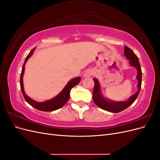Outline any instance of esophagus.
Returning <instances> with one entry per match:
<instances>
[{"label": "esophagus", "mask_w": 160, "mask_h": 160, "mask_svg": "<svg viewBox=\"0 0 160 160\" xmlns=\"http://www.w3.org/2000/svg\"><path fill=\"white\" fill-rule=\"evenodd\" d=\"M91 75H92V72H91V71H87L85 72V73H84L83 77H90Z\"/></svg>", "instance_id": "34e87169"}]
</instances>
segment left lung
Returning a JSON list of instances; mask_svg holds the SVG:
<instances>
[{"instance_id": "8db88e82", "label": "left lung", "mask_w": 160, "mask_h": 160, "mask_svg": "<svg viewBox=\"0 0 160 160\" xmlns=\"http://www.w3.org/2000/svg\"><path fill=\"white\" fill-rule=\"evenodd\" d=\"M124 55L126 57V59L129 60L130 65L135 67L137 69L138 74L136 79L138 80V83L137 85L138 89V91L135 94L131 96L127 101H113L105 98L102 93H101L100 83L98 79L93 78L95 86L93 92V99L94 103L101 109L109 111V112L111 113H119L120 111H122L123 110L128 108L131 105H132L135 99H137L140 92V89H141L142 72L138 57L132 49H130L129 47L126 46H125Z\"/></svg>"}]
</instances>
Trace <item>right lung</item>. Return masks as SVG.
<instances>
[{
	"instance_id": "add662e5",
	"label": "right lung",
	"mask_w": 160,
	"mask_h": 160,
	"mask_svg": "<svg viewBox=\"0 0 160 160\" xmlns=\"http://www.w3.org/2000/svg\"><path fill=\"white\" fill-rule=\"evenodd\" d=\"M35 49H33L29 52V54L27 55V57L25 59V62H24L23 66H22L21 74V79H20V85H21V89L22 91V93L27 102L29 105H31L32 107L35 108L38 110L42 111H55L57 109H59V108H62V106L67 102V101L69 100V96H70V91L71 89L72 88H74L76 85H77L81 81V78L79 77H77L74 79L70 80L65 85L63 89L60 92L59 94H58L56 97H55L54 98H52L51 99L44 101V102H37V101L32 99L31 98H29V97L27 96V95L25 93V90H24L22 77H23L24 72H25V67L26 62L32 56L34 51H35Z\"/></svg>"
}]
</instances>
